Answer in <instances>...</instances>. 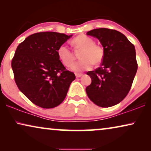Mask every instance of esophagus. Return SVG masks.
Segmentation results:
<instances>
[{"mask_svg": "<svg viewBox=\"0 0 151 151\" xmlns=\"http://www.w3.org/2000/svg\"><path fill=\"white\" fill-rule=\"evenodd\" d=\"M82 76V73H76V78H80Z\"/></svg>", "mask_w": 151, "mask_h": 151, "instance_id": "1", "label": "esophagus"}]
</instances>
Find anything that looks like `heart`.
I'll list each match as a JSON object with an SVG mask.
<instances>
[{"instance_id": "1", "label": "heart", "mask_w": 151, "mask_h": 151, "mask_svg": "<svg viewBox=\"0 0 151 151\" xmlns=\"http://www.w3.org/2000/svg\"><path fill=\"white\" fill-rule=\"evenodd\" d=\"M72 45L76 49H82L80 53V60L72 64L70 67L72 71L81 72L88 70L92 67L93 64L98 65L104 58V49L101 46L95 44L93 38L86 35H80L73 39ZM58 55L62 63L69 66L73 63L74 54L69 47L63 44L58 49Z\"/></svg>"}]
</instances>
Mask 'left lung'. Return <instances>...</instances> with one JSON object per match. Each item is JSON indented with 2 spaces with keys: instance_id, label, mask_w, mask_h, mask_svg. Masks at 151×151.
<instances>
[{
  "instance_id": "obj_1",
  "label": "left lung",
  "mask_w": 151,
  "mask_h": 151,
  "mask_svg": "<svg viewBox=\"0 0 151 151\" xmlns=\"http://www.w3.org/2000/svg\"><path fill=\"white\" fill-rule=\"evenodd\" d=\"M86 34L98 38L104 52L100 67L86 73L91 78L86 94L99 106H113L122 101L131 88L137 70L135 47L114 29H95Z\"/></svg>"
}]
</instances>
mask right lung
<instances>
[{
  "label": "right lung",
  "mask_w": 151,
  "mask_h": 151,
  "mask_svg": "<svg viewBox=\"0 0 151 151\" xmlns=\"http://www.w3.org/2000/svg\"><path fill=\"white\" fill-rule=\"evenodd\" d=\"M71 36L53 32L36 33L16 49L12 60L16 84L37 106H58L75 80V74L66 69L58 55V47Z\"/></svg>",
  "instance_id": "obj_1"
}]
</instances>
